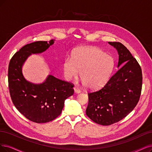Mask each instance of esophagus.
<instances>
[{
    "label": "esophagus",
    "mask_w": 152,
    "mask_h": 152,
    "mask_svg": "<svg viewBox=\"0 0 152 152\" xmlns=\"http://www.w3.org/2000/svg\"><path fill=\"white\" fill-rule=\"evenodd\" d=\"M74 91H75V93H80V89L78 88L77 87H76V86H75V87H74Z\"/></svg>",
    "instance_id": "34e87169"
}]
</instances>
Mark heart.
I'll list each match as a JSON object with an SVG mask.
<instances>
[{"label":"heart","mask_w":152,"mask_h":152,"mask_svg":"<svg viewBox=\"0 0 152 152\" xmlns=\"http://www.w3.org/2000/svg\"><path fill=\"white\" fill-rule=\"evenodd\" d=\"M114 67V60L111 56L95 47L81 46L76 48L71 58H65L63 70L68 81L80 75L83 83L89 89L102 86L108 80Z\"/></svg>","instance_id":"heart-1"}]
</instances>
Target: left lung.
Instances as JSON below:
<instances>
[{
    "mask_svg": "<svg viewBox=\"0 0 152 152\" xmlns=\"http://www.w3.org/2000/svg\"><path fill=\"white\" fill-rule=\"evenodd\" d=\"M119 55L118 67L99 90L89 93L86 115L94 122L110 125L121 120L134 108L142 87V69L137 59L120 42H108Z\"/></svg>",
    "mask_w": 152,
    "mask_h": 152,
    "instance_id": "1",
    "label": "left lung"
}]
</instances>
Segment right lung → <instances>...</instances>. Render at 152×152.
Listing matches in <instances>:
<instances>
[{
  "label": "right lung",
  "instance_id": "1",
  "mask_svg": "<svg viewBox=\"0 0 152 152\" xmlns=\"http://www.w3.org/2000/svg\"><path fill=\"white\" fill-rule=\"evenodd\" d=\"M54 42L36 41L26 44L11 58L8 69V83L11 99L26 118L37 123L53 121L61 115L64 101L74 94L73 84L49 75L41 84L27 81L22 67L32 54L45 51Z\"/></svg>",
  "mask_w": 152,
  "mask_h": 152
}]
</instances>
